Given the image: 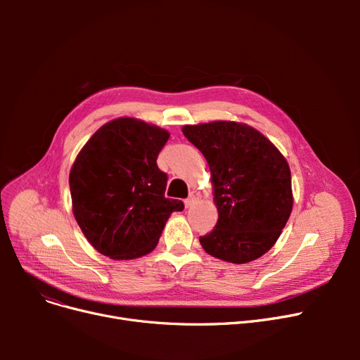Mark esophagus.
Here are the masks:
<instances>
[{"mask_svg":"<svg viewBox=\"0 0 360 360\" xmlns=\"http://www.w3.org/2000/svg\"><path fill=\"white\" fill-rule=\"evenodd\" d=\"M197 198H198V193L197 191H191L190 197L185 200V207H186V209H188V207H191Z\"/></svg>","mask_w":360,"mask_h":360,"instance_id":"34e87169","label":"esophagus"}]
</instances>
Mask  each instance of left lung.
I'll use <instances>...</instances> for the list:
<instances>
[{
	"label": "left lung",
	"instance_id": "8db88e82",
	"mask_svg": "<svg viewBox=\"0 0 360 360\" xmlns=\"http://www.w3.org/2000/svg\"><path fill=\"white\" fill-rule=\"evenodd\" d=\"M184 136L212 170L219 219L200 236L207 254L233 264L266 254L292 213V179L286 159L257 129L229 121L185 125Z\"/></svg>",
	"mask_w": 360,
	"mask_h": 360
}]
</instances>
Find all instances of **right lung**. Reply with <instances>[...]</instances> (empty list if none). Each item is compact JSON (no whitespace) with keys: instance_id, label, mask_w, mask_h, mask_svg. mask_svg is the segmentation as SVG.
<instances>
[{"instance_id":"obj_1","label":"right lung","mask_w":360,"mask_h":360,"mask_svg":"<svg viewBox=\"0 0 360 360\" xmlns=\"http://www.w3.org/2000/svg\"><path fill=\"white\" fill-rule=\"evenodd\" d=\"M169 132L132 118L99 128L70 172L72 213L93 248L112 259L153 251L170 213L184 202L165 197L158 156Z\"/></svg>"}]
</instances>
